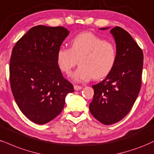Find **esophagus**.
Wrapping results in <instances>:
<instances>
[{
  "label": "esophagus",
  "mask_w": 154,
  "mask_h": 154,
  "mask_svg": "<svg viewBox=\"0 0 154 154\" xmlns=\"http://www.w3.org/2000/svg\"><path fill=\"white\" fill-rule=\"evenodd\" d=\"M82 87H81V86H78V85H74V89L75 90V91H79V90H81Z\"/></svg>",
  "instance_id": "34e87169"
}]
</instances>
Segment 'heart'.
Returning <instances> with one entry per match:
<instances>
[{"label": "heart", "instance_id": "heart-1", "mask_svg": "<svg viewBox=\"0 0 154 154\" xmlns=\"http://www.w3.org/2000/svg\"><path fill=\"white\" fill-rule=\"evenodd\" d=\"M70 48L58 49L56 60L59 68L69 75L76 66H80L73 74V80L78 82L104 79L111 73L117 60L115 45L105 41L92 32L77 34L70 42Z\"/></svg>", "mask_w": 154, "mask_h": 154}]
</instances>
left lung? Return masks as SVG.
Returning a JSON list of instances; mask_svg holds the SVG:
<instances>
[{
	"label": "left lung",
	"mask_w": 154,
	"mask_h": 154,
	"mask_svg": "<svg viewBox=\"0 0 154 154\" xmlns=\"http://www.w3.org/2000/svg\"><path fill=\"white\" fill-rule=\"evenodd\" d=\"M110 32L116 42V63L104 80L92 86L94 94L89 104L91 115L104 125L119 122L133 107L140 90L143 65L141 48L127 31L115 26Z\"/></svg>",
	"instance_id": "1"
}]
</instances>
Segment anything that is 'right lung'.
Returning <instances> with one entry per match:
<instances>
[{"label": "right lung", "mask_w": 154, "mask_h": 154, "mask_svg": "<svg viewBox=\"0 0 154 154\" xmlns=\"http://www.w3.org/2000/svg\"><path fill=\"white\" fill-rule=\"evenodd\" d=\"M69 31L63 26L32 27L16 43L10 59V84L18 106L34 123L42 125L62 112L74 91L63 77L56 55Z\"/></svg>", "instance_id": "add662e5"}]
</instances>
